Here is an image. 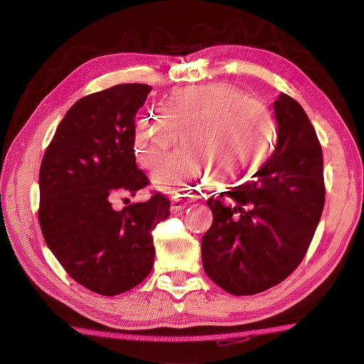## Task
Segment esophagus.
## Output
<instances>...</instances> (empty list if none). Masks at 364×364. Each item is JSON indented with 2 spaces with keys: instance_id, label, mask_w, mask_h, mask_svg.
Returning a JSON list of instances; mask_svg holds the SVG:
<instances>
[{
  "instance_id": "1",
  "label": "esophagus",
  "mask_w": 364,
  "mask_h": 364,
  "mask_svg": "<svg viewBox=\"0 0 364 364\" xmlns=\"http://www.w3.org/2000/svg\"><path fill=\"white\" fill-rule=\"evenodd\" d=\"M188 203H190V199H186L185 196H174L173 199H171V206H170L171 213L181 211V209L188 206Z\"/></svg>"
}]
</instances>
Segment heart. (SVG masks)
Wrapping results in <instances>:
<instances>
[{"instance_id":"heart-1","label":"heart","mask_w":364,"mask_h":364,"mask_svg":"<svg viewBox=\"0 0 364 364\" xmlns=\"http://www.w3.org/2000/svg\"><path fill=\"white\" fill-rule=\"evenodd\" d=\"M176 153L153 176L164 191L178 193L209 171L222 182L255 173L269 156L274 126L269 111L237 87L199 85L174 91L164 107L136 121L135 147L146 168H158L181 139Z\"/></svg>"}]
</instances>
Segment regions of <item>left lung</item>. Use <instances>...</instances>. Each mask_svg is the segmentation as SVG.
<instances>
[{"label":"left lung","mask_w":364,"mask_h":364,"mask_svg":"<svg viewBox=\"0 0 364 364\" xmlns=\"http://www.w3.org/2000/svg\"><path fill=\"white\" fill-rule=\"evenodd\" d=\"M273 107L272 156L250 181L206 202L214 218L202 238L203 269L235 296L261 293L296 270L325 205L323 155L311 121L287 94ZM225 196L236 203L228 205Z\"/></svg>","instance_id":"left-lung-1"}]
</instances>
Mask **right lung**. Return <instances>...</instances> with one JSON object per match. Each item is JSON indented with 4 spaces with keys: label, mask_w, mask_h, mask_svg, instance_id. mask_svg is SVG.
<instances>
[{
    "label": "right lung",
    "mask_w": 364,
    "mask_h": 364,
    "mask_svg": "<svg viewBox=\"0 0 364 364\" xmlns=\"http://www.w3.org/2000/svg\"><path fill=\"white\" fill-rule=\"evenodd\" d=\"M151 86L124 83L77 100L65 114L39 171V225L70 277L103 296L124 293L155 261L151 230L170 215L161 193L112 208L149 185L134 153L135 115Z\"/></svg>",
    "instance_id": "obj_1"
}]
</instances>
